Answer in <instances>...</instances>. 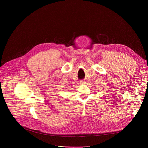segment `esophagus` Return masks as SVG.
I'll use <instances>...</instances> for the list:
<instances>
[{
  "label": "esophagus",
  "instance_id": "esophagus-1",
  "mask_svg": "<svg viewBox=\"0 0 148 148\" xmlns=\"http://www.w3.org/2000/svg\"><path fill=\"white\" fill-rule=\"evenodd\" d=\"M79 83H80V84H85V81H81Z\"/></svg>",
  "mask_w": 148,
  "mask_h": 148
}]
</instances>
